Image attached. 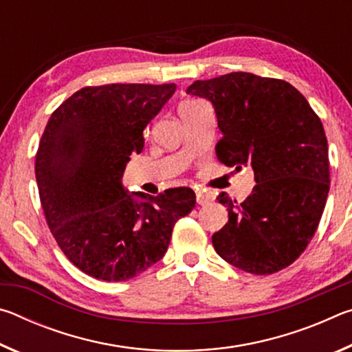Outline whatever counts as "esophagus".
I'll list each match as a JSON object with an SVG mask.
<instances>
[{
    "mask_svg": "<svg viewBox=\"0 0 352 352\" xmlns=\"http://www.w3.org/2000/svg\"><path fill=\"white\" fill-rule=\"evenodd\" d=\"M195 195H197V204L199 205H206V204H210V201H212V195L208 194V192H204V190H197Z\"/></svg>",
    "mask_w": 352,
    "mask_h": 352,
    "instance_id": "1",
    "label": "esophagus"
}]
</instances>
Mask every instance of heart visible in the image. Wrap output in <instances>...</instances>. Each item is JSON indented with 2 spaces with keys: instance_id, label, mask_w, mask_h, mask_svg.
<instances>
[{
  "instance_id": "obj_1",
  "label": "heart",
  "mask_w": 352,
  "mask_h": 352,
  "mask_svg": "<svg viewBox=\"0 0 352 352\" xmlns=\"http://www.w3.org/2000/svg\"><path fill=\"white\" fill-rule=\"evenodd\" d=\"M192 104H195L194 100H184V102H182L180 105H178V110H182V109H186V107L192 105Z\"/></svg>"
}]
</instances>
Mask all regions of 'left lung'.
Returning <instances> with one entry per match:
<instances>
[{"label": "left lung", "instance_id": "8db88e82", "mask_svg": "<svg viewBox=\"0 0 352 352\" xmlns=\"http://www.w3.org/2000/svg\"><path fill=\"white\" fill-rule=\"evenodd\" d=\"M186 93L214 107L219 162L254 174L242 204L225 192L217 197L228 211V223L212 234L217 254L253 275L285 269L311 242L329 192L320 118L290 83L252 73L197 80Z\"/></svg>", "mask_w": 352, "mask_h": 352}]
</instances>
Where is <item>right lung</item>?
Segmentation results:
<instances>
[{"mask_svg":"<svg viewBox=\"0 0 352 352\" xmlns=\"http://www.w3.org/2000/svg\"><path fill=\"white\" fill-rule=\"evenodd\" d=\"M175 83L85 87L52 113L35 157L41 206L65 256L102 281H127L168 252L195 194H129L122 175L144 147L142 130L175 93Z\"/></svg>","mask_w":352,"mask_h":352,"instance_id":"add662e5","label":"right lung"}]
</instances>
